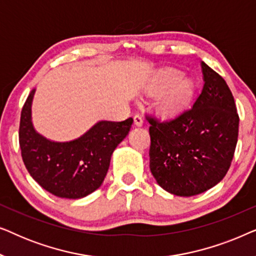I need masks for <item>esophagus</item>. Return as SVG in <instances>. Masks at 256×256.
I'll list each match as a JSON object with an SVG mask.
<instances>
[{"label": "esophagus", "mask_w": 256, "mask_h": 256, "mask_svg": "<svg viewBox=\"0 0 256 256\" xmlns=\"http://www.w3.org/2000/svg\"><path fill=\"white\" fill-rule=\"evenodd\" d=\"M134 124H136V126H142L143 124V118L141 116V115H138V114H136L135 116H134Z\"/></svg>", "instance_id": "34e87169"}]
</instances>
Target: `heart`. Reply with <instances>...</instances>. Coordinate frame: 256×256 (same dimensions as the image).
Returning <instances> with one entry per match:
<instances>
[{
    "label": "heart",
    "mask_w": 256,
    "mask_h": 256,
    "mask_svg": "<svg viewBox=\"0 0 256 256\" xmlns=\"http://www.w3.org/2000/svg\"><path fill=\"white\" fill-rule=\"evenodd\" d=\"M184 73L180 70L166 68L160 72L155 80V88L164 92L160 107L163 113L174 115L180 113L190 101L194 93V85L190 80L184 79Z\"/></svg>",
    "instance_id": "obj_1"
}]
</instances>
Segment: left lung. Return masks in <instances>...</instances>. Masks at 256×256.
<instances>
[{"instance_id":"left-lung-1","label":"left lung","mask_w":256,"mask_h":256,"mask_svg":"<svg viewBox=\"0 0 256 256\" xmlns=\"http://www.w3.org/2000/svg\"><path fill=\"white\" fill-rule=\"evenodd\" d=\"M204 86L194 106L176 118L150 124V170L160 188L191 197L225 177L239 134V114L228 85L202 62Z\"/></svg>"}]
</instances>
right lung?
Returning <instances> with one entry per match:
<instances>
[{"label":"right lung","instance_id":"add662e5","mask_svg":"<svg viewBox=\"0 0 256 256\" xmlns=\"http://www.w3.org/2000/svg\"><path fill=\"white\" fill-rule=\"evenodd\" d=\"M34 94V90L20 113L18 136L24 166L31 177L50 194L68 199L86 197L102 184L112 154L128 135L132 118L100 121L74 141L52 142L32 127Z\"/></svg>","mask_w":256,"mask_h":256}]
</instances>
